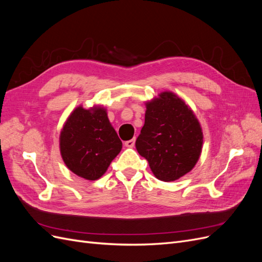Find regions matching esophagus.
<instances>
[{
	"label": "esophagus",
	"mask_w": 262,
	"mask_h": 262,
	"mask_svg": "<svg viewBox=\"0 0 262 262\" xmlns=\"http://www.w3.org/2000/svg\"><path fill=\"white\" fill-rule=\"evenodd\" d=\"M134 144H136V139H131V140H129V141H125V142H124V145H125L126 147H133Z\"/></svg>",
	"instance_id": "34e87169"
}]
</instances>
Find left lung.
<instances>
[{
  "instance_id": "left-lung-1",
  "label": "left lung",
  "mask_w": 262,
  "mask_h": 262,
  "mask_svg": "<svg viewBox=\"0 0 262 262\" xmlns=\"http://www.w3.org/2000/svg\"><path fill=\"white\" fill-rule=\"evenodd\" d=\"M145 122L136 146L154 176L173 181L191 170L199 160L203 133L193 112L171 92L145 102Z\"/></svg>"
}]
</instances>
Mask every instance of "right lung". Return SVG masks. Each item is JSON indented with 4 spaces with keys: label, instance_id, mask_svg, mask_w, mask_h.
I'll return each mask as SVG.
<instances>
[{
    "label": "right lung",
    "instance_id": "right-lung-1",
    "mask_svg": "<svg viewBox=\"0 0 262 262\" xmlns=\"http://www.w3.org/2000/svg\"><path fill=\"white\" fill-rule=\"evenodd\" d=\"M122 142L109 122L104 107L75 108L60 133V152L67 167L87 180L106 172L120 153Z\"/></svg>",
    "mask_w": 262,
    "mask_h": 262
}]
</instances>
